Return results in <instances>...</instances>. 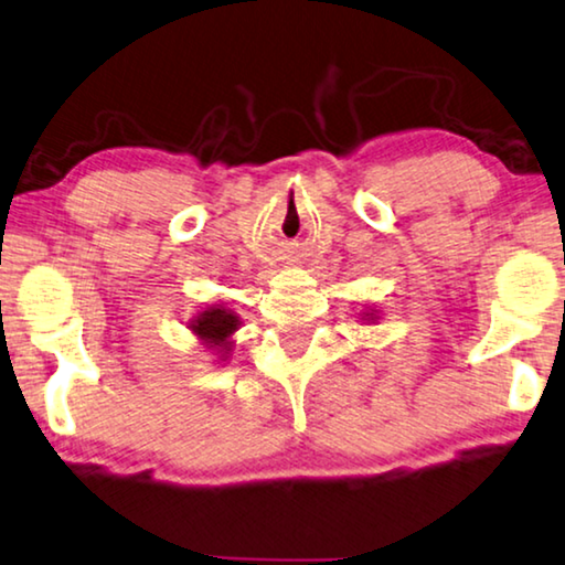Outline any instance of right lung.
Masks as SVG:
<instances>
[{"label": "right lung", "instance_id": "obj_1", "mask_svg": "<svg viewBox=\"0 0 565 565\" xmlns=\"http://www.w3.org/2000/svg\"><path fill=\"white\" fill-rule=\"evenodd\" d=\"M237 324H241L237 315H233L225 307L214 305L210 309H204L196 320H192L189 328H192L196 335H200V340H204L210 348H227L230 335L237 330Z\"/></svg>", "mask_w": 565, "mask_h": 565}]
</instances>
